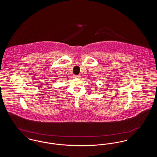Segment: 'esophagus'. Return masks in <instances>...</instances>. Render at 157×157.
Here are the masks:
<instances>
[{
  "mask_svg": "<svg viewBox=\"0 0 157 157\" xmlns=\"http://www.w3.org/2000/svg\"><path fill=\"white\" fill-rule=\"evenodd\" d=\"M74 77L75 78H80V75H74Z\"/></svg>",
  "mask_w": 157,
  "mask_h": 157,
  "instance_id": "1",
  "label": "esophagus"
}]
</instances>
